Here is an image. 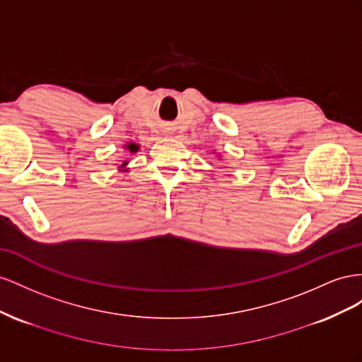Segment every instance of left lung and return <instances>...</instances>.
<instances>
[{
    "label": "left lung",
    "mask_w": 362,
    "mask_h": 362,
    "mask_svg": "<svg viewBox=\"0 0 362 362\" xmlns=\"http://www.w3.org/2000/svg\"><path fill=\"white\" fill-rule=\"evenodd\" d=\"M215 158H216V159H221V156H220V154H218V156H215Z\"/></svg>",
    "instance_id": "left-lung-1"
}]
</instances>
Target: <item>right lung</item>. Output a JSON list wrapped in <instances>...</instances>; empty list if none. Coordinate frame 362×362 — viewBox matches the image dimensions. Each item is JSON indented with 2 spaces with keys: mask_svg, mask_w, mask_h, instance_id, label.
<instances>
[{
  "mask_svg": "<svg viewBox=\"0 0 362 362\" xmlns=\"http://www.w3.org/2000/svg\"><path fill=\"white\" fill-rule=\"evenodd\" d=\"M124 150H127L129 153H138L139 151V144H136V142H127V144H124ZM127 165H129V160H122V163L119 165L118 167V170L119 171H122V173H126L127 171Z\"/></svg>",
  "mask_w": 362,
  "mask_h": 362,
  "instance_id": "add662e5",
  "label": "right lung"
}]
</instances>
